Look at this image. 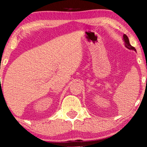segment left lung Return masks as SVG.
<instances>
[{
	"label": "left lung",
	"mask_w": 147,
	"mask_h": 147,
	"mask_svg": "<svg viewBox=\"0 0 147 147\" xmlns=\"http://www.w3.org/2000/svg\"><path fill=\"white\" fill-rule=\"evenodd\" d=\"M123 40L124 41V45H125V47L126 48H128V49H130V50H134V51H135L136 52V50L135 49V47H132V46L130 44L129 39H128V37H127V35H126V34L123 35ZM146 82H147V80H146Z\"/></svg>",
	"instance_id": "8db88e82"
}]
</instances>
